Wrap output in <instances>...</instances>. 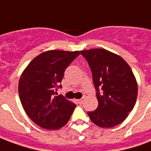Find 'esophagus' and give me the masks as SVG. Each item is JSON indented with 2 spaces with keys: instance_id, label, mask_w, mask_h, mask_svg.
Returning <instances> with one entry per match:
<instances>
[{
  "instance_id": "34e87169",
  "label": "esophagus",
  "mask_w": 151,
  "mask_h": 151,
  "mask_svg": "<svg viewBox=\"0 0 151 151\" xmlns=\"http://www.w3.org/2000/svg\"><path fill=\"white\" fill-rule=\"evenodd\" d=\"M78 104H82V103L84 102V98L80 99H78Z\"/></svg>"
}]
</instances>
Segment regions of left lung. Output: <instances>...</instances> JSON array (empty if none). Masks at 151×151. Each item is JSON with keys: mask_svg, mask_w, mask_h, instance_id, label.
<instances>
[{"mask_svg": "<svg viewBox=\"0 0 151 151\" xmlns=\"http://www.w3.org/2000/svg\"><path fill=\"white\" fill-rule=\"evenodd\" d=\"M92 72L98 108L88 111L102 128H111L126 119L136 104L137 84L133 71L120 56L104 48L81 51Z\"/></svg>", "mask_w": 151, "mask_h": 151, "instance_id": "obj_1", "label": "left lung"}]
</instances>
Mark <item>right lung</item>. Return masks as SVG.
I'll return each instance as SVG.
<instances>
[{"label": "right lung", "mask_w": 151, "mask_h": 151, "mask_svg": "<svg viewBox=\"0 0 151 151\" xmlns=\"http://www.w3.org/2000/svg\"><path fill=\"white\" fill-rule=\"evenodd\" d=\"M80 52L51 50L40 54L22 74L18 94L26 113L39 126L58 129L68 123L76 105L56 96L66 68Z\"/></svg>", "instance_id": "1"}]
</instances>
